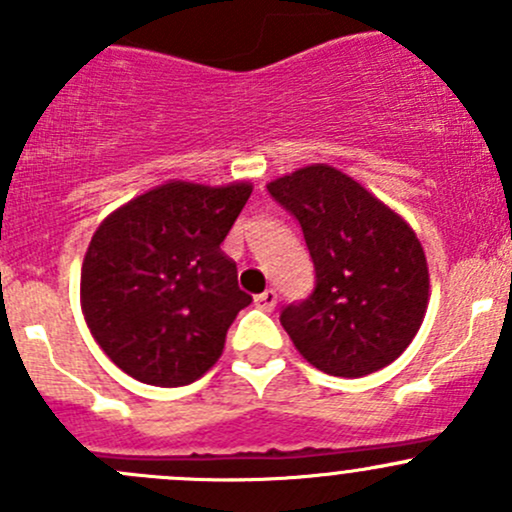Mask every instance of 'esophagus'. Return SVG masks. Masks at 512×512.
I'll return each instance as SVG.
<instances>
[{"instance_id":"esophagus-1","label":"esophagus","mask_w":512,"mask_h":512,"mask_svg":"<svg viewBox=\"0 0 512 512\" xmlns=\"http://www.w3.org/2000/svg\"><path fill=\"white\" fill-rule=\"evenodd\" d=\"M255 304L260 309H265V312H272V309L277 307V292H275V289H265L262 294H257Z\"/></svg>"}]
</instances>
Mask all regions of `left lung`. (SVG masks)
I'll list each match as a JSON object with an SVG mask.
<instances>
[{"mask_svg": "<svg viewBox=\"0 0 512 512\" xmlns=\"http://www.w3.org/2000/svg\"><path fill=\"white\" fill-rule=\"evenodd\" d=\"M267 190L297 218L317 275L312 294L280 314L297 352L344 379L399 359L428 304L426 255L411 225L324 163L282 175Z\"/></svg>", "mask_w": 512, "mask_h": 512, "instance_id": "obj_1", "label": "left lung"}]
</instances>
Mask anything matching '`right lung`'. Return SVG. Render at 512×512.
<instances>
[{
	"label": "right lung",
	"mask_w": 512,
	"mask_h": 512,
	"mask_svg": "<svg viewBox=\"0 0 512 512\" xmlns=\"http://www.w3.org/2000/svg\"><path fill=\"white\" fill-rule=\"evenodd\" d=\"M250 183L158 185L108 215L81 267V309L108 359L151 386H185L220 359L252 302L220 250Z\"/></svg>",
	"instance_id": "right-lung-1"
}]
</instances>
